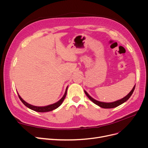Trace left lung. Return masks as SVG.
I'll return each instance as SVG.
<instances>
[{"mask_svg":"<svg viewBox=\"0 0 148 148\" xmlns=\"http://www.w3.org/2000/svg\"><path fill=\"white\" fill-rule=\"evenodd\" d=\"M135 86H136V85H134V86L133 87V89H132L130 91V92L129 93V94L127 96H125V97H123V98H122L121 99H119L118 101H116L112 102V103H104V102L99 101H97V100L93 98L92 97H91L88 94V92L86 90H84V91L85 94L87 95V97L89 98V99L90 100H91L94 103V104H97V106H99L100 107H102V108H114V107H118V106H120L121 104H123V103H125V101H127L130 98L131 95L133 94V92L134 90V89H135Z\"/></svg>","mask_w":148,"mask_h":148,"instance_id":"left-lung-1","label":"left lung"}]
</instances>
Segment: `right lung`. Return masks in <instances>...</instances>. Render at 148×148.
<instances>
[{"instance_id":"add662e5","label":"right lung","mask_w":148,"mask_h":148,"mask_svg":"<svg viewBox=\"0 0 148 148\" xmlns=\"http://www.w3.org/2000/svg\"><path fill=\"white\" fill-rule=\"evenodd\" d=\"M67 89H68V86L66 87V89L65 90V94H64V96L62 97V98L59 101H58V102L54 103V104H50V105H49V106H43V107H38V106H33V105H31V104L26 103L25 100H23L21 98V97L18 94V97H19L20 99L21 100V101L23 104H24L27 107L30 108V109L34 110L35 112H50V111H52L54 109H56V108L59 107L62 104V103H63L64 100V99H65V98L66 95Z\"/></svg>"}]
</instances>
